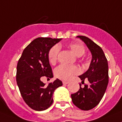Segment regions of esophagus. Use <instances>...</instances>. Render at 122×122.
<instances>
[{
	"label": "esophagus",
	"instance_id": "34e87169",
	"mask_svg": "<svg viewBox=\"0 0 122 122\" xmlns=\"http://www.w3.org/2000/svg\"><path fill=\"white\" fill-rule=\"evenodd\" d=\"M62 83H63V85H67V84L68 83V81H63V82H62Z\"/></svg>",
	"mask_w": 122,
	"mask_h": 122
}]
</instances>
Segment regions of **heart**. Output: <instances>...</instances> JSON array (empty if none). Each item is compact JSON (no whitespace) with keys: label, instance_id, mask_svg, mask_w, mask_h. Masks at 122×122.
Here are the masks:
<instances>
[{"label":"heart","instance_id":"obj_1","mask_svg":"<svg viewBox=\"0 0 122 122\" xmlns=\"http://www.w3.org/2000/svg\"><path fill=\"white\" fill-rule=\"evenodd\" d=\"M67 47L77 57H81L85 52V47L79 44H68ZM60 50V47L59 45L54 46L49 50L48 52V59L51 64H54L57 62ZM80 71V69L76 66L60 65L55 70V75L59 78L64 80H68L71 78V77L74 75L78 74Z\"/></svg>","mask_w":122,"mask_h":122}]
</instances>
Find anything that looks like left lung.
Wrapping results in <instances>:
<instances>
[{
  "label": "left lung",
  "mask_w": 122,
  "mask_h": 122,
  "mask_svg": "<svg viewBox=\"0 0 122 122\" xmlns=\"http://www.w3.org/2000/svg\"><path fill=\"white\" fill-rule=\"evenodd\" d=\"M86 44L92 54V60L88 70L79 76L84 83L85 79L89 81L85 85L71 95L75 106L83 111H89L97 106L103 97L109 83L108 62L102 49L91 39L84 36H78Z\"/></svg>",
  "instance_id": "1"
}]
</instances>
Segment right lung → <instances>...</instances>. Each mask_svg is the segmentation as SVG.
I'll use <instances>...</instances> for the list:
<instances>
[{
    "mask_svg": "<svg viewBox=\"0 0 122 122\" xmlns=\"http://www.w3.org/2000/svg\"><path fill=\"white\" fill-rule=\"evenodd\" d=\"M62 39L38 37L24 49L16 66V83L21 95L26 104L34 111L48 109L53 102L54 91L62 86V82L56 79L46 85L41 77L53 78L52 68L48 59L51 47Z\"/></svg>",
    "mask_w": 122,
    "mask_h": 122,
    "instance_id": "add662e5",
    "label": "right lung"
}]
</instances>
